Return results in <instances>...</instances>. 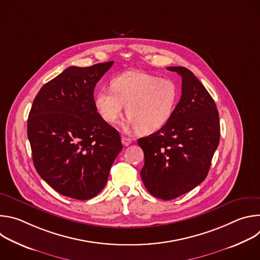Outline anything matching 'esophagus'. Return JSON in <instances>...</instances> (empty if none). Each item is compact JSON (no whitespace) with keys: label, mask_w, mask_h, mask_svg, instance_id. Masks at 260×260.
<instances>
[{"label":"esophagus","mask_w":260,"mask_h":260,"mask_svg":"<svg viewBox=\"0 0 260 260\" xmlns=\"http://www.w3.org/2000/svg\"><path fill=\"white\" fill-rule=\"evenodd\" d=\"M121 142H122V144H123L124 146H128V145L132 144V139L126 138V137H122V138H121Z\"/></svg>","instance_id":"esophagus-1"}]
</instances>
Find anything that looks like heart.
<instances>
[{
	"label": "heart",
	"instance_id": "heart-1",
	"mask_svg": "<svg viewBox=\"0 0 260 260\" xmlns=\"http://www.w3.org/2000/svg\"><path fill=\"white\" fill-rule=\"evenodd\" d=\"M178 87L169 80L142 72H126L114 78L111 89L102 88L95 94V107L105 121L114 124L123 115L129 118L127 127L142 134L162 128L172 118L178 102Z\"/></svg>",
	"mask_w": 260,
	"mask_h": 260
}]
</instances>
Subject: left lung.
<instances>
[{"label": "left lung", "mask_w": 260, "mask_h": 260, "mask_svg": "<svg viewBox=\"0 0 260 260\" xmlns=\"http://www.w3.org/2000/svg\"><path fill=\"white\" fill-rule=\"evenodd\" d=\"M182 78V95L170 121L138 140L145 164L141 178L146 189L165 201L197 187L207 177L220 140L216 104L194 74L169 67Z\"/></svg>", "instance_id": "8db88e82"}]
</instances>
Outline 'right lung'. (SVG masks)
Instances as JSON below:
<instances>
[{"instance_id":"add662e5","label":"right lung","mask_w":260,"mask_h":260,"mask_svg":"<svg viewBox=\"0 0 260 260\" xmlns=\"http://www.w3.org/2000/svg\"><path fill=\"white\" fill-rule=\"evenodd\" d=\"M112 64L69 67L34 100L27 119L34 166L62 196L85 201L100 193L122 149L119 133L100 115L93 98Z\"/></svg>"}]
</instances>
